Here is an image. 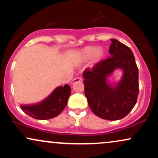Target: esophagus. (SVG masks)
<instances>
[{"instance_id":"esophagus-1","label":"esophagus","mask_w":158,"mask_h":158,"mask_svg":"<svg viewBox=\"0 0 158 158\" xmlns=\"http://www.w3.org/2000/svg\"><path fill=\"white\" fill-rule=\"evenodd\" d=\"M81 81H82V78L77 77V78H75V79H73V81H71V84H74V83H76V82H81Z\"/></svg>"}]
</instances>
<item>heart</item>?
<instances>
[{"label":"heart","instance_id":"obj_1","mask_svg":"<svg viewBox=\"0 0 158 158\" xmlns=\"http://www.w3.org/2000/svg\"><path fill=\"white\" fill-rule=\"evenodd\" d=\"M104 56L105 52L102 48H98L96 46H88L78 53L77 60L79 62H81L88 60L93 56L92 64H96L102 60Z\"/></svg>","mask_w":158,"mask_h":158}]
</instances>
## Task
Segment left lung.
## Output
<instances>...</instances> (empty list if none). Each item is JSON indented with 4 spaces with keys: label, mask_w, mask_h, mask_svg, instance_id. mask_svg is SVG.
<instances>
[{
    "label": "left lung",
    "mask_w": 158,
    "mask_h": 158,
    "mask_svg": "<svg viewBox=\"0 0 158 158\" xmlns=\"http://www.w3.org/2000/svg\"><path fill=\"white\" fill-rule=\"evenodd\" d=\"M110 56L83 72L85 94L94 114L108 120L124 118L137 103L139 94L138 68L131 50L117 39H110ZM122 68L123 76L111 87L106 77L115 69Z\"/></svg>",
    "instance_id": "left-lung-1"
}]
</instances>
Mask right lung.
Instances as JSON below:
<instances>
[{"instance_id":"obj_1","label":"right lung","mask_w":158,"mask_h":158,"mask_svg":"<svg viewBox=\"0 0 158 158\" xmlns=\"http://www.w3.org/2000/svg\"><path fill=\"white\" fill-rule=\"evenodd\" d=\"M68 85L59 86L41 102L32 106H21L23 111L37 119H49L56 117L64 109L70 95Z\"/></svg>"}]
</instances>
